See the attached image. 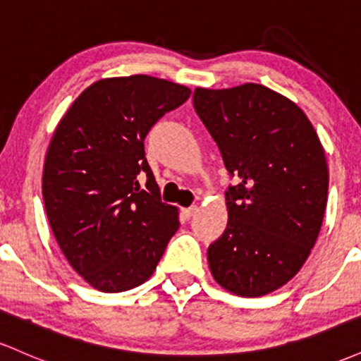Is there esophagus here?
Returning a JSON list of instances; mask_svg holds the SVG:
<instances>
[{
  "instance_id": "esophagus-1",
  "label": "esophagus",
  "mask_w": 361,
  "mask_h": 361,
  "mask_svg": "<svg viewBox=\"0 0 361 361\" xmlns=\"http://www.w3.org/2000/svg\"><path fill=\"white\" fill-rule=\"evenodd\" d=\"M181 210H183V214L186 215V217H193V215L198 212V205H192V207H188V209H181Z\"/></svg>"
}]
</instances>
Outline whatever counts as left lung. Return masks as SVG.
<instances>
[{
    "label": "left lung",
    "mask_w": 361,
    "mask_h": 361,
    "mask_svg": "<svg viewBox=\"0 0 361 361\" xmlns=\"http://www.w3.org/2000/svg\"><path fill=\"white\" fill-rule=\"evenodd\" d=\"M193 105L239 183L207 251L214 280L239 297L283 287L309 258L327 204L324 147L307 115L263 85L197 88Z\"/></svg>",
    "instance_id": "obj_1"
}]
</instances>
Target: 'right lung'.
<instances>
[{"instance_id": "add662e5", "label": "right lung", "mask_w": 361, "mask_h": 361, "mask_svg": "<svg viewBox=\"0 0 361 361\" xmlns=\"http://www.w3.org/2000/svg\"><path fill=\"white\" fill-rule=\"evenodd\" d=\"M190 93L146 74L105 78L82 91L54 130L42 175L45 212L62 255L100 292L144 283L180 227L176 207L161 202L144 139Z\"/></svg>"}]
</instances>
